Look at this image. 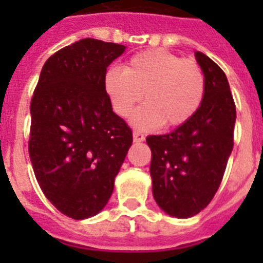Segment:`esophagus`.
Listing matches in <instances>:
<instances>
[{
  "label": "esophagus",
  "mask_w": 263,
  "mask_h": 263,
  "mask_svg": "<svg viewBox=\"0 0 263 263\" xmlns=\"http://www.w3.org/2000/svg\"><path fill=\"white\" fill-rule=\"evenodd\" d=\"M144 135L140 131H134V142H143Z\"/></svg>",
  "instance_id": "esophagus-1"
}]
</instances>
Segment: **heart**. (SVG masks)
<instances>
[{
  "mask_svg": "<svg viewBox=\"0 0 263 263\" xmlns=\"http://www.w3.org/2000/svg\"><path fill=\"white\" fill-rule=\"evenodd\" d=\"M103 87L113 110L128 117L138 103L147 101L132 117L140 128L179 127L199 110L206 91L203 69L192 59L164 49H150L132 55L124 65L110 67Z\"/></svg>",
  "mask_w": 263,
  "mask_h": 263,
  "instance_id": "b5f03b06",
  "label": "heart"
}]
</instances>
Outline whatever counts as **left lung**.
Returning <instances> with one entry per match:
<instances>
[{
	"label": "left lung",
	"instance_id": "8db88e82",
	"mask_svg": "<svg viewBox=\"0 0 263 263\" xmlns=\"http://www.w3.org/2000/svg\"><path fill=\"white\" fill-rule=\"evenodd\" d=\"M206 91L199 110L166 135L146 138L152 150L153 195L165 213L188 218L216 195L233 148L236 106L224 71L196 51Z\"/></svg>",
	"mask_w": 263,
	"mask_h": 263
}]
</instances>
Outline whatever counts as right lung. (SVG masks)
<instances>
[{"mask_svg":"<svg viewBox=\"0 0 263 263\" xmlns=\"http://www.w3.org/2000/svg\"><path fill=\"white\" fill-rule=\"evenodd\" d=\"M125 46L86 38L55 51L31 99L28 153L41 190L73 220L95 216L115 188L132 144L103 87L106 68Z\"/></svg>","mask_w":263,"mask_h":263,"instance_id":"1","label":"right lung"}]
</instances>
